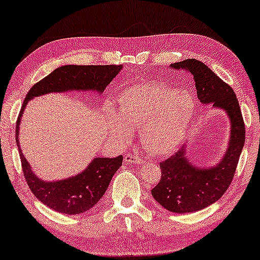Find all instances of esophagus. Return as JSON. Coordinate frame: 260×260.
I'll use <instances>...</instances> for the list:
<instances>
[{"instance_id":"obj_1","label":"esophagus","mask_w":260,"mask_h":260,"mask_svg":"<svg viewBox=\"0 0 260 260\" xmlns=\"http://www.w3.org/2000/svg\"><path fill=\"white\" fill-rule=\"evenodd\" d=\"M124 160L126 164H144L145 162V160H144L142 156L135 155V154H126Z\"/></svg>"}]
</instances>
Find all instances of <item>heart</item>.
<instances>
[{"label": "heart", "mask_w": 260, "mask_h": 260, "mask_svg": "<svg viewBox=\"0 0 260 260\" xmlns=\"http://www.w3.org/2000/svg\"><path fill=\"white\" fill-rule=\"evenodd\" d=\"M117 108L126 124L142 127V140L148 151L165 154L182 140L194 113V101L186 91L154 82H139L118 93ZM107 115L113 134L126 138L127 126L112 110Z\"/></svg>", "instance_id": "1"}]
</instances>
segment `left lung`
<instances>
[{
  "label": "left lung",
  "instance_id": "8db88e82",
  "mask_svg": "<svg viewBox=\"0 0 260 260\" xmlns=\"http://www.w3.org/2000/svg\"><path fill=\"white\" fill-rule=\"evenodd\" d=\"M170 68L191 72L198 99L226 110L232 123L228 150L214 167L191 165L185 156V146L160 162L161 178L151 190L153 198L174 213H191L215 203L229 188L243 150L245 125L235 92L203 62L188 58Z\"/></svg>",
  "mask_w": 260,
  "mask_h": 260
}]
</instances>
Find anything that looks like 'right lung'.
Listing matches in <instances>:
<instances>
[{
    "mask_svg": "<svg viewBox=\"0 0 260 260\" xmlns=\"http://www.w3.org/2000/svg\"><path fill=\"white\" fill-rule=\"evenodd\" d=\"M121 69L122 64L59 67L40 82L34 84L23 102L17 118L16 142L19 150L24 177L33 194L45 205L59 213L80 214L94 206L107 190L114 174L122 166L123 156L96 158L78 175L56 182L42 181L34 175L19 148V123L24 109L32 98L50 92L70 90H96L102 92Z\"/></svg>",
    "mask_w": 260,
    "mask_h": 260,
    "instance_id": "1",
    "label": "right lung"
}]
</instances>
